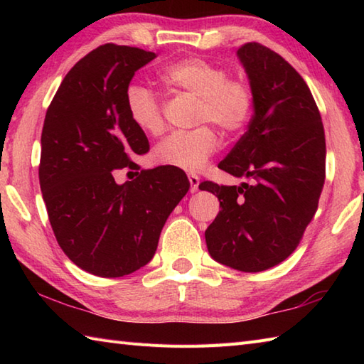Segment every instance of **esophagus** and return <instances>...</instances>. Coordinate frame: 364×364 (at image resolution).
<instances>
[{
	"instance_id": "obj_1",
	"label": "esophagus",
	"mask_w": 364,
	"mask_h": 364,
	"mask_svg": "<svg viewBox=\"0 0 364 364\" xmlns=\"http://www.w3.org/2000/svg\"><path fill=\"white\" fill-rule=\"evenodd\" d=\"M189 183H191V192H197L198 191V184H200V178L194 173H189Z\"/></svg>"
}]
</instances>
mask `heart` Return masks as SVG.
<instances>
[{
  "label": "heart",
  "mask_w": 364,
  "mask_h": 364,
  "mask_svg": "<svg viewBox=\"0 0 364 364\" xmlns=\"http://www.w3.org/2000/svg\"><path fill=\"white\" fill-rule=\"evenodd\" d=\"M159 81L173 92H186L198 98L197 123H214L222 133L236 134L252 117L253 90L242 78H230L227 68L203 58H184L162 68ZM129 120L145 134L158 136L164 129V117L158 97L150 89L131 84L125 92ZM214 129L200 125L191 131L167 136L153 151L162 166L197 172L218 150Z\"/></svg>",
  "instance_id": "heart-1"
}]
</instances>
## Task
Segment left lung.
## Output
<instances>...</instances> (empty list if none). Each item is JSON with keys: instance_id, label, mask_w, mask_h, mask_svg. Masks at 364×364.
I'll return each mask as SVG.
<instances>
[{"instance_id": "left-lung-1", "label": "left lung", "mask_w": 364, "mask_h": 364, "mask_svg": "<svg viewBox=\"0 0 364 364\" xmlns=\"http://www.w3.org/2000/svg\"><path fill=\"white\" fill-rule=\"evenodd\" d=\"M253 90L249 129L219 168L250 178L241 186L203 181L222 211L208 230V252L220 264L261 272L296 250L318 210L326 181V134L304 78L267 46L237 50Z\"/></svg>"}]
</instances>
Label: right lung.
Here are the masks:
<instances>
[{
    "mask_svg": "<svg viewBox=\"0 0 364 364\" xmlns=\"http://www.w3.org/2000/svg\"><path fill=\"white\" fill-rule=\"evenodd\" d=\"M154 58L136 46H98L70 68L46 109L38 166L46 213L60 249L98 277L144 267L191 186L181 168L144 170L133 161L150 145L128 117L125 92ZM122 168L136 178L117 185Z\"/></svg>",
    "mask_w": 364,
    "mask_h": 364,
    "instance_id": "add662e5",
    "label": "right lung"
}]
</instances>
